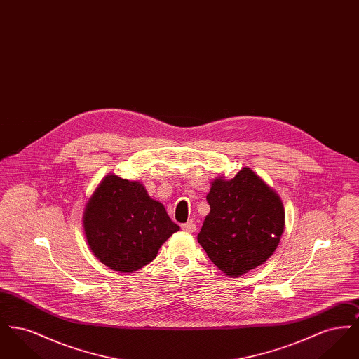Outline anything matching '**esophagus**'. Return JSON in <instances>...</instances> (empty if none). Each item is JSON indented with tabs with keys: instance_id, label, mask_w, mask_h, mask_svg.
Here are the masks:
<instances>
[{
	"instance_id": "1",
	"label": "esophagus",
	"mask_w": 359,
	"mask_h": 359,
	"mask_svg": "<svg viewBox=\"0 0 359 359\" xmlns=\"http://www.w3.org/2000/svg\"><path fill=\"white\" fill-rule=\"evenodd\" d=\"M182 230L186 233H195L196 231V224L194 222H187L182 224Z\"/></svg>"
}]
</instances>
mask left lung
Masks as SVG:
<instances>
[{
	"mask_svg": "<svg viewBox=\"0 0 359 359\" xmlns=\"http://www.w3.org/2000/svg\"><path fill=\"white\" fill-rule=\"evenodd\" d=\"M207 202L210 212L198 242L223 273L239 277L273 255L285 227L284 205L250 168L230 180L217 177Z\"/></svg>",
	"mask_w": 359,
	"mask_h": 359,
	"instance_id": "obj_1",
	"label": "left lung"
}]
</instances>
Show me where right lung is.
Returning a JSON list of instances; mask_svg holds the SVG:
<instances>
[{
	"label": "right lung",
	"mask_w": 359,
	"mask_h": 359,
	"mask_svg": "<svg viewBox=\"0 0 359 359\" xmlns=\"http://www.w3.org/2000/svg\"><path fill=\"white\" fill-rule=\"evenodd\" d=\"M83 229L94 256L121 273L148 265L161 245L180 230L140 182L116 175L103 177L86 203Z\"/></svg>",
	"instance_id": "add662e5"
}]
</instances>
